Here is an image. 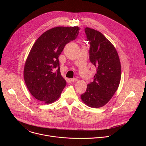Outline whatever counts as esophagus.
Wrapping results in <instances>:
<instances>
[{
  "label": "esophagus",
  "instance_id": "34e87169",
  "mask_svg": "<svg viewBox=\"0 0 146 146\" xmlns=\"http://www.w3.org/2000/svg\"><path fill=\"white\" fill-rule=\"evenodd\" d=\"M70 81H72V82H75V81H78V80L77 79V78H71L70 79Z\"/></svg>",
  "mask_w": 146,
  "mask_h": 146
}]
</instances>
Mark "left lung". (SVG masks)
<instances>
[{"instance_id": "obj_1", "label": "left lung", "mask_w": 146, "mask_h": 146, "mask_svg": "<svg viewBox=\"0 0 146 146\" xmlns=\"http://www.w3.org/2000/svg\"><path fill=\"white\" fill-rule=\"evenodd\" d=\"M85 32L90 44V59L96 74L81 99L88 106L99 108L109 102L118 88L121 63L115 48L102 33L88 27Z\"/></svg>"}]
</instances>
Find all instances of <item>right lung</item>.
<instances>
[{
    "instance_id": "right-lung-1",
    "label": "right lung",
    "mask_w": 146,
    "mask_h": 146,
    "mask_svg": "<svg viewBox=\"0 0 146 146\" xmlns=\"http://www.w3.org/2000/svg\"><path fill=\"white\" fill-rule=\"evenodd\" d=\"M78 27H57L41 35L33 45L26 60L24 77L31 95L50 104L60 97L66 85L61 76L58 57L65 45L77 38Z\"/></svg>"
}]
</instances>
